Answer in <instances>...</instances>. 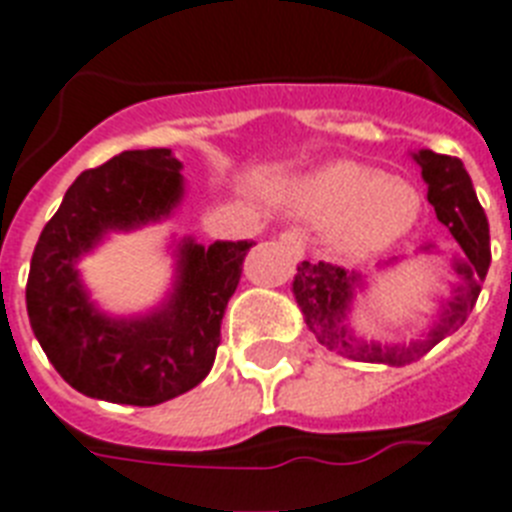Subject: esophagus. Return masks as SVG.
<instances>
[{
    "mask_svg": "<svg viewBox=\"0 0 512 512\" xmlns=\"http://www.w3.org/2000/svg\"><path fill=\"white\" fill-rule=\"evenodd\" d=\"M279 244H284L287 249H292L295 255H303L305 252V239L300 231H284L279 236Z\"/></svg>",
    "mask_w": 512,
    "mask_h": 512,
    "instance_id": "esophagus-1",
    "label": "esophagus"
}]
</instances>
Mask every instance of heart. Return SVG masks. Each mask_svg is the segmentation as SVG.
<instances>
[{"mask_svg":"<svg viewBox=\"0 0 512 512\" xmlns=\"http://www.w3.org/2000/svg\"><path fill=\"white\" fill-rule=\"evenodd\" d=\"M295 207L329 223V241L342 255L369 257L412 231L420 217V193L356 162H335L297 185Z\"/></svg>","mask_w":512,"mask_h":512,"instance_id":"1","label":"heart"}]
</instances>
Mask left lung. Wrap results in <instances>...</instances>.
Masks as SVG:
<instances>
[{
    "instance_id": "left-lung-1",
    "label": "left lung",
    "mask_w": 512,
    "mask_h": 512,
    "mask_svg": "<svg viewBox=\"0 0 512 512\" xmlns=\"http://www.w3.org/2000/svg\"><path fill=\"white\" fill-rule=\"evenodd\" d=\"M412 159L420 164L422 180L428 183V201L436 209V217L452 231L462 247V257H452V271L460 276V281L454 284L452 297L438 308L436 321L430 324L428 332L420 340L404 342V345L401 342L382 345L377 340H364L356 335L350 327V311H353L356 297L366 289V279L356 271H345L332 263L303 260L297 265V276L292 281V292L313 337L327 350H335L353 361L404 366L425 356L433 345L465 324L492 263L489 223L460 159L433 154L428 148L412 154ZM420 255H438L436 244H422ZM393 263H398V257L385 265Z\"/></svg>"
}]
</instances>
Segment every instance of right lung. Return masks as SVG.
I'll return each mask as SVG.
<instances>
[{
	"instance_id": "right-lung-1",
	"label": "right lung",
	"mask_w": 512,
	"mask_h": 512,
	"mask_svg": "<svg viewBox=\"0 0 512 512\" xmlns=\"http://www.w3.org/2000/svg\"><path fill=\"white\" fill-rule=\"evenodd\" d=\"M180 170L170 148L124 151L76 177L36 241L28 321L50 364L84 396L156 406L196 388L215 364L225 305L252 241H177L172 292L140 316L100 311L79 273V260L108 233L162 223L180 207Z\"/></svg>"
}]
</instances>
